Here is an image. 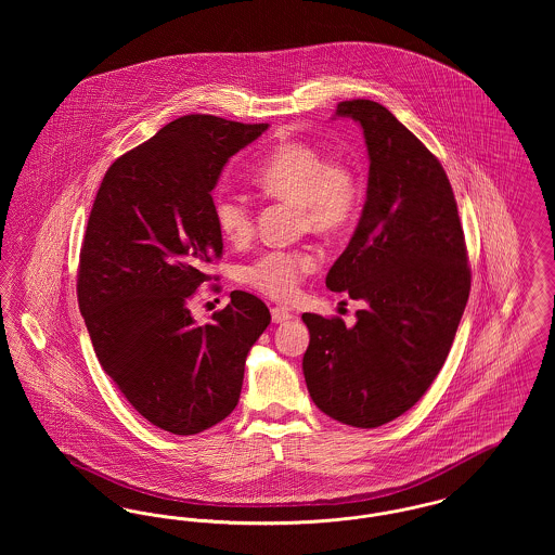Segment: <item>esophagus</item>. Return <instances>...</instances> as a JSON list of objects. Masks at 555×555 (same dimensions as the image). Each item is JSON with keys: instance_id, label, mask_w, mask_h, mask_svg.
<instances>
[{"instance_id": "esophagus-1", "label": "esophagus", "mask_w": 555, "mask_h": 555, "mask_svg": "<svg viewBox=\"0 0 555 555\" xmlns=\"http://www.w3.org/2000/svg\"><path fill=\"white\" fill-rule=\"evenodd\" d=\"M270 314H272V322H274V324H283V322H287V320L293 318V314H291L287 308H279V306L272 308Z\"/></svg>"}]
</instances>
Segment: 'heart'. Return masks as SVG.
Instances as JSON below:
<instances>
[{
	"label": "heart",
	"mask_w": 555,
	"mask_h": 555,
	"mask_svg": "<svg viewBox=\"0 0 555 555\" xmlns=\"http://www.w3.org/2000/svg\"><path fill=\"white\" fill-rule=\"evenodd\" d=\"M251 181L272 197L297 202L304 227L324 233L344 229L360 204L353 172L341 162L326 159L314 145L299 141L272 147L256 166ZM214 222L222 238L235 245L245 243L254 231L249 206L235 195L216 197ZM317 266L312 249H268L243 266L241 279L274 299H289Z\"/></svg>",
	"instance_id": "1"
}]
</instances>
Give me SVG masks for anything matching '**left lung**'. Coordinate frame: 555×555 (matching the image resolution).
<instances>
[{
    "mask_svg": "<svg viewBox=\"0 0 555 555\" xmlns=\"http://www.w3.org/2000/svg\"><path fill=\"white\" fill-rule=\"evenodd\" d=\"M366 141V204L326 287L362 299L356 324L304 314V376L318 408L356 428L408 412L443 369L470 293L448 175L414 132L370 100L337 106Z\"/></svg>",
    "mask_w": 555,
    "mask_h": 555,
    "instance_id": "1",
    "label": "left lung"
}]
</instances>
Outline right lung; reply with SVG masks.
Segmentation results:
<instances>
[{
	"instance_id": "right-lung-1",
	"label": "right lung",
	"mask_w": 555,
	"mask_h": 555,
	"mask_svg": "<svg viewBox=\"0 0 555 555\" xmlns=\"http://www.w3.org/2000/svg\"><path fill=\"white\" fill-rule=\"evenodd\" d=\"M268 125L181 116L120 156L82 238L79 308L95 356L132 408L172 435H197L237 405L245 360L270 324L264 301L233 291L195 324L189 301L222 254L211 191Z\"/></svg>"
}]
</instances>
